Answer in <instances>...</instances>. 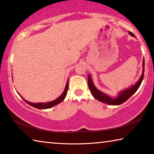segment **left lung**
Returning <instances> with one entry per match:
<instances>
[{
  "label": "left lung",
  "instance_id": "1",
  "mask_svg": "<svg viewBox=\"0 0 154 154\" xmlns=\"http://www.w3.org/2000/svg\"><path fill=\"white\" fill-rule=\"evenodd\" d=\"M128 33L131 36H135L134 34L132 32H130L129 31ZM143 73L141 75V76L140 77L139 81H138V82L135 83L134 85H132L131 87H129L128 88H127V89H126L125 90H123L119 92L118 96H117L116 98H111V96L106 95V94L100 92V90H98L97 88L95 87V85H94V83L92 80V77H91L90 75H88V87L90 88V90L91 93H92V96L96 99V100H99L100 102L106 103L108 104V105H121V104L126 102V101L130 97H131V96L137 92V90L139 89V88L140 87V85L142 83V81L143 79V77H144V71H145L144 60H143Z\"/></svg>",
  "mask_w": 154,
  "mask_h": 154
}]
</instances>
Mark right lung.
<instances>
[{
  "label": "right lung",
  "instance_id": "right-lung-1",
  "mask_svg": "<svg viewBox=\"0 0 154 154\" xmlns=\"http://www.w3.org/2000/svg\"><path fill=\"white\" fill-rule=\"evenodd\" d=\"M69 83V80L67 81L66 86H65L63 93H62V94L58 98H56V100H54L53 101H50V102H48V103H30V102H28V101L26 100L24 98H23V97H22V96H21L20 94L19 95L21 96V98H22L26 103H27L28 105H30V106H33V107H35V108L38 109H49V108L52 107V106L58 105V104L60 103L62 101L64 100V99L65 98V97H66V96L68 88H69V83Z\"/></svg>",
  "mask_w": 154,
  "mask_h": 154
}]
</instances>
